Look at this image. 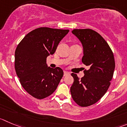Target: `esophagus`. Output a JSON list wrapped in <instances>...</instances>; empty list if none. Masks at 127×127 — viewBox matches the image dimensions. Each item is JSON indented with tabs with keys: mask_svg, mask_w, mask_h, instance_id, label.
I'll return each instance as SVG.
<instances>
[{
	"mask_svg": "<svg viewBox=\"0 0 127 127\" xmlns=\"http://www.w3.org/2000/svg\"><path fill=\"white\" fill-rule=\"evenodd\" d=\"M69 74H70V72H67V71H64V76H66L67 75H69Z\"/></svg>",
	"mask_w": 127,
	"mask_h": 127,
	"instance_id": "esophagus-1",
	"label": "esophagus"
}]
</instances>
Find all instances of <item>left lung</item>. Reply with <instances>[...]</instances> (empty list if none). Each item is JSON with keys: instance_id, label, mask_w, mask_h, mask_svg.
I'll return each mask as SVG.
<instances>
[{"instance_id": "obj_1", "label": "left lung", "mask_w": 127, "mask_h": 127, "mask_svg": "<svg viewBox=\"0 0 127 127\" xmlns=\"http://www.w3.org/2000/svg\"><path fill=\"white\" fill-rule=\"evenodd\" d=\"M72 32L82 45V61L89 68L84 71L81 79L75 73L71 74L73 83L70 93L78 105L88 107L98 102L107 92L115 67L114 57L107 42L95 31L86 29H73Z\"/></svg>"}]
</instances>
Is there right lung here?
<instances>
[{"mask_svg": "<svg viewBox=\"0 0 127 127\" xmlns=\"http://www.w3.org/2000/svg\"><path fill=\"white\" fill-rule=\"evenodd\" d=\"M68 30L40 27L31 31L19 43L15 52V69L22 86L38 99L47 97L56 90L64 72L50 68L47 57L53 55Z\"/></svg>", "mask_w": 127, "mask_h": 127, "instance_id": "1", "label": "right lung"}]
</instances>
